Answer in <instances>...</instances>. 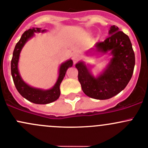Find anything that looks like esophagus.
<instances>
[{
	"mask_svg": "<svg viewBox=\"0 0 148 148\" xmlns=\"http://www.w3.org/2000/svg\"><path fill=\"white\" fill-rule=\"evenodd\" d=\"M80 58V54H79L78 53H73V60L74 63H76V62L77 61V60H79V58Z\"/></svg>",
	"mask_w": 148,
	"mask_h": 148,
	"instance_id": "34e87169",
	"label": "esophagus"
}]
</instances>
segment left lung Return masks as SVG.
Segmentation results:
<instances>
[{"mask_svg":"<svg viewBox=\"0 0 148 148\" xmlns=\"http://www.w3.org/2000/svg\"><path fill=\"white\" fill-rule=\"evenodd\" d=\"M110 36L95 46L99 51H111L113 58L104 73L95 78L86 65L80 62L75 65L78 80L84 93L97 100H106L121 92L128 84L135 67V53L130 38L115 25L109 30Z\"/></svg>","mask_w":148,"mask_h":148,"instance_id":"8db88e82","label":"left lung"}]
</instances>
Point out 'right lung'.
Listing matches in <instances>:
<instances>
[{
  "instance_id": "add662e5",
  "label": "right lung",
  "mask_w": 148,
  "mask_h": 148,
  "mask_svg": "<svg viewBox=\"0 0 148 148\" xmlns=\"http://www.w3.org/2000/svg\"><path fill=\"white\" fill-rule=\"evenodd\" d=\"M44 32L45 30H40V28H36L28 29L23 33L21 39L16 43L15 49L13 51V58L11 60V75L13 82L16 89L19 93L25 99L36 104H48L57 100L60 95V85L62 80L65 77L67 69L73 65V61L71 60H68L63 63L60 68L59 77L56 85L53 88L48 90H42L40 89L32 88L25 84L20 76L18 70V62L19 55L21 49L25 45L26 41L34 35V33L37 32Z\"/></svg>"
}]
</instances>
